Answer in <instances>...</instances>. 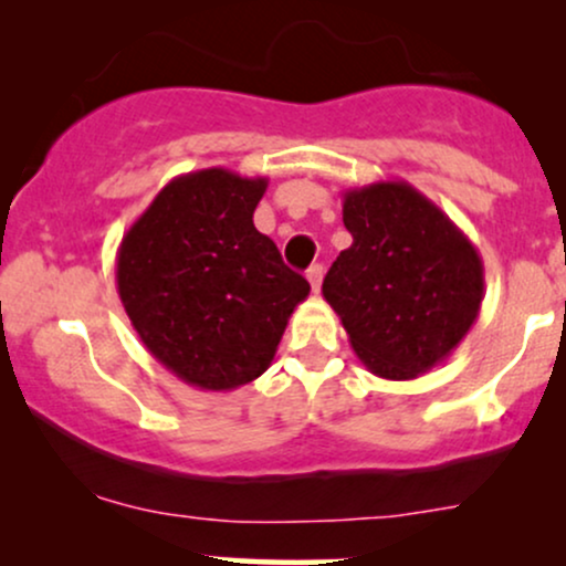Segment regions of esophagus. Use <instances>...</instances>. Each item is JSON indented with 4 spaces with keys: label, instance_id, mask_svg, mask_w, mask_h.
Instances as JSON below:
<instances>
[{
    "label": "esophagus",
    "instance_id": "1",
    "mask_svg": "<svg viewBox=\"0 0 566 566\" xmlns=\"http://www.w3.org/2000/svg\"><path fill=\"white\" fill-rule=\"evenodd\" d=\"M305 279H308V282H311V290L319 292V287H322V279H324V265H322V263H314V265H311V269L305 271Z\"/></svg>",
    "mask_w": 566,
    "mask_h": 566
}]
</instances>
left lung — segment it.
Segmentation results:
<instances>
[{
  "label": "left lung",
  "instance_id": "obj_1",
  "mask_svg": "<svg viewBox=\"0 0 566 566\" xmlns=\"http://www.w3.org/2000/svg\"><path fill=\"white\" fill-rule=\"evenodd\" d=\"M354 242L322 284L369 373L412 380L469 335L484 301V263L458 226L407 180L343 193Z\"/></svg>",
  "mask_w": 566,
  "mask_h": 566
}]
</instances>
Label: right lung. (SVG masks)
I'll return each instance as SVG.
<instances>
[{"label": "right lung", "mask_w": 566, "mask_h": 566, "mask_svg": "<svg viewBox=\"0 0 566 566\" xmlns=\"http://www.w3.org/2000/svg\"><path fill=\"white\" fill-rule=\"evenodd\" d=\"M269 178L210 167L172 178L129 226L116 290L148 354L201 391L271 367L311 284L252 223Z\"/></svg>", "instance_id": "obj_1"}]
</instances>
